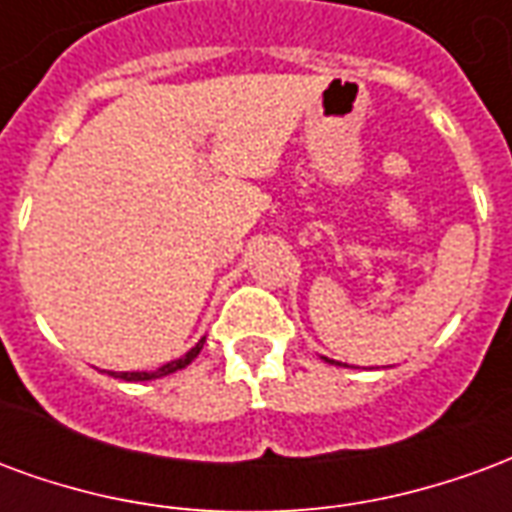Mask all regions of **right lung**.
Here are the masks:
<instances>
[{
  "mask_svg": "<svg viewBox=\"0 0 512 512\" xmlns=\"http://www.w3.org/2000/svg\"><path fill=\"white\" fill-rule=\"evenodd\" d=\"M202 343H205V340H200V343L194 345V348H191V351L186 356H180V359H175V362H167V365L158 367V370H153V373H120V376H117V378H123V381H150V378L169 376V373H175V370H180V367L189 365L191 359H194V356H197L202 351Z\"/></svg>",
  "mask_w": 512,
  "mask_h": 512,
  "instance_id": "obj_1",
  "label": "right lung"
}]
</instances>
